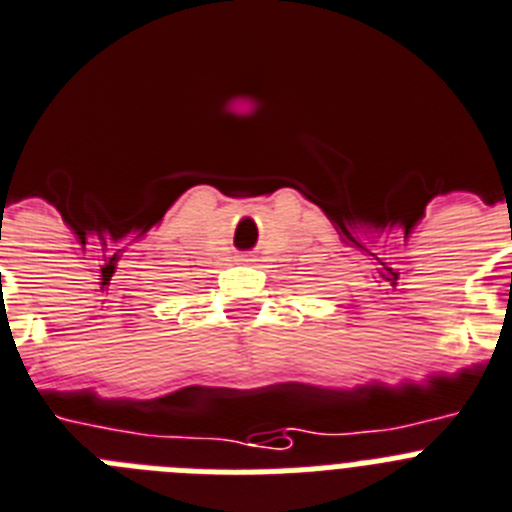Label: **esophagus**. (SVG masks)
I'll return each instance as SVG.
<instances>
[{"label":"esophagus","instance_id":"1","mask_svg":"<svg viewBox=\"0 0 512 512\" xmlns=\"http://www.w3.org/2000/svg\"><path fill=\"white\" fill-rule=\"evenodd\" d=\"M240 261H253V259H251V256H243V259H240Z\"/></svg>","mask_w":512,"mask_h":512}]
</instances>
